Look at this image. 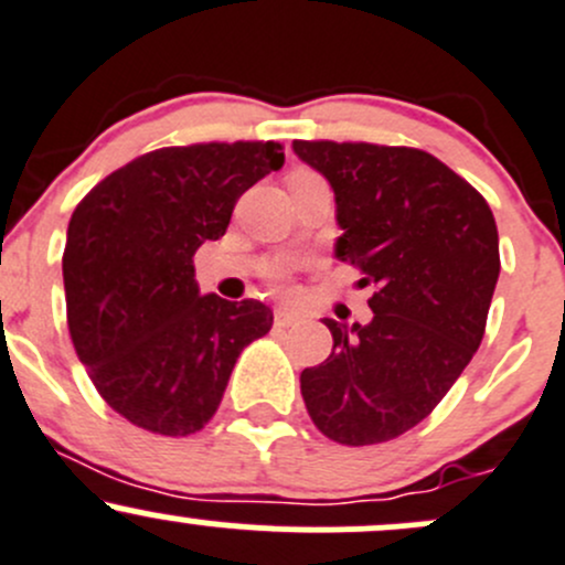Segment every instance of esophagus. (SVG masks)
Listing matches in <instances>:
<instances>
[{"mask_svg": "<svg viewBox=\"0 0 565 565\" xmlns=\"http://www.w3.org/2000/svg\"><path fill=\"white\" fill-rule=\"evenodd\" d=\"M301 321V312L290 310V307H277L275 310V326H294Z\"/></svg>", "mask_w": 565, "mask_h": 565, "instance_id": "1", "label": "esophagus"}]
</instances>
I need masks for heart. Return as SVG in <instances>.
I'll return each mask as SVG.
<instances>
[{
    "mask_svg": "<svg viewBox=\"0 0 565 565\" xmlns=\"http://www.w3.org/2000/svg\"><path fill=\"white\" fill-rule=\"evenodd\" d=\"M296 173H307V171H296ZM271 280H285V266H275V269L269 271Z\"/></svg>",
    "mask_w": 565,
    "mask_h": 565,
    "instance_id": "1",
    "label": "heart"
}]
</instances>
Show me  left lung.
<instances>
[{"label":"left lung","instance_id":"1","mask_svg":"<svg viewBox=\"0 0 565 565\" xmlns=\"http://www.w3.org/2000/svg\"><path fill=\"white\" fill-rule=\"evenodd\" d=\"M294 152L334 190L337 258L375 285L367 326L323 318L334 345L301 372V397L334 444H386L424 422L479 351L500 275L495 217L422 149L294 141Z\"/></svg>","mask_w":565,"mask_h":565}]
</instances>
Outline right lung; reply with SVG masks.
I'll return each mask as SVG.
<instances>
[{
    "mask_svg": "<svg viewBox=\"0 0 565 565\" xmlns=\"http://www.w3.org/2000/svg\"><path fill=\"white\" fill-rule=\"evenodd\" d=\"M282 162L277 141L154 149L75 206L62 255L67 329L100 397L136 427L168 438L206 427L239 353L271 329L264 301L201 296L193 255Z\"/></svg>",
    "mask_w": 565,
    "mask_h": 565,
    "instance_id": "right-lung-1",
    "label": "right lung"
}]
</instances>
